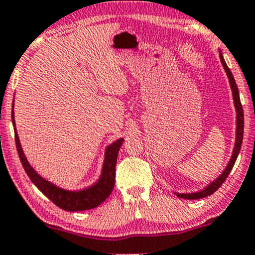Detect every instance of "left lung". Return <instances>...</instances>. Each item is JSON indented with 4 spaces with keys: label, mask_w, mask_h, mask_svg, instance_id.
<instances>
[{
    "label": "left lung",
    "mask_w": 255,
    "mask_h": 255,
    "mask_svg": "<svg viewBox=\"0 0 255 255\" xmlns=\"http://www.w3.org/2000/svg\"><path fill=\"white\" fill-rule=\"evenodd\" d=\"M220 51V59L221 63H222L223 69H225L226 74H227V78L230 80V86L231 90H232V96H233V104H235V109H236V142H235V148H233V153L232 156H231L230 161H228L227 166L225 168V170L222 171L220 176L215 180V181L211 182L210 185H207L204 190L199 192H191V194H179V192H175V195L177 197H181V199L185 200H199L202 199V197H206L212 195L216 190H218V187L225 182V180L227 179V176L230 175L231 170H232L233 165H235L236 160H237V156L239 154V150H241L242 146V140H243V130H244V115H243V109H242L241 105V99H239V92H238V87L237 84H236L235 78H233L232 73H231L230 68L226 64L225 59H223L222 51L218 49Z\"/></svg>",
    "instance_id": "8db88e82"
}]
</instances>
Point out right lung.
I'll return each instance as SVG.
<instances>
[{
  "mask_svg": "<svg viewBox=\"0 0 255 255\" xmlns=\"http://www.w3.org/2000/svg\"><path fill=\"white\" fill-rule=\"evenodd\" d=\"M13 104H12V123L14 127V137H16V146L18 155H19L20 163H22L23 168H24L25 173L32 180L33 184L48 197L50 201L61 210L70 211V212H76V211H85L91 210V208L97 207L101 205L110 194L112 192L113 186H115L116 180V163H117V155L118 150H120L121 145L123 143V138L115 140V142L110 144L105 150V159L104 165H102L101 175L99 180L95 182L91 186L86 187L82 190H65L63 187L56 186L53 182L48 181L43 176H40L37 171L34 170L29 161L25 158L24 153H23L22 145H20L19 137L17 134L16 129V122H14V112H13Z\"/></svg>",
  "mask_w": 255,
  "mask_h": 255,
  "instance_id": "add662e5",
  "label": "right lung"
}]
</instances>
